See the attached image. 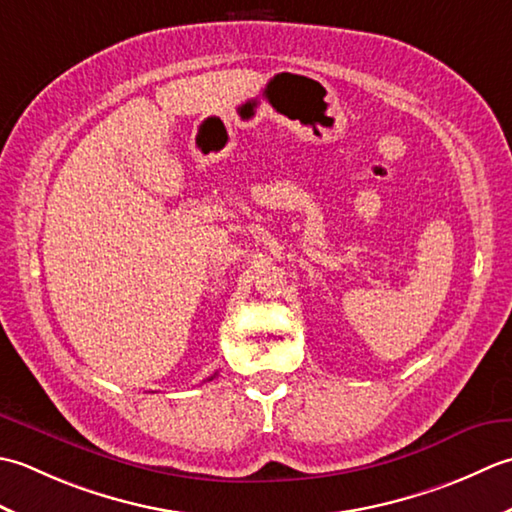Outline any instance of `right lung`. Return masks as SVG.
Here are the masks:
<instances>
[{"label": "right lung", "instance_id": "1", "mask_svg": "<svg viewBox=\"0 0 512 512\" xmlns=\"http://www.w3.org/2000/svg\"><path fill=\"white\" fill-rule=\"evenodd\" d=\"M210 380H212V378H210Z\"/></svg>", "mask_w": 512, "mask_h": 512}]
</instances>
